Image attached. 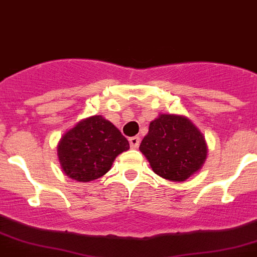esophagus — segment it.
Here are the masks:
<instances>
[{
  "instance_id": "obj_1",
  "label": "esophagus",
  "mask_w": 257,
  "mask_h": 257,
  "mask_svg": "<svg viewBox=\"0 0 257 257\" xmlns=\"http://www.w3.org/2000/svg\"><path fill=\"white\" fill-rule=\"evenodd\" d=\"M128 142H130V146L132 148H137L140 146V142H141V139L137 136H134V137H130L128 139Z\"/></svg>"
}]
</instances>
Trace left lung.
Returning <instances> with one entry per match:
<instances>
[{"mask_svg":"<svg viewBox=\"0 0 257 257\" xmlns=\"http://www.w3.org/2000/svg\"><path fill=\"white\" fill-rule=\"evenodd\" d=\"M140 151L162 178L183 182L199 171L207 158L200 131L184 116L162 113L150 123Z\"/></svg>","mask_w":257,"mask_h":257,"instance_id":"8db88e82","label":"left lung"}]
</instances>
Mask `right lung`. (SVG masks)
I'll list each match as a JSON object with an SVG mask.
<instances>
[{
	"label": "right lung",
	"mask_w": 257,
	"mask_h": 257,
	"mask_svg": "<svg viewBox=\"0 0 257 257\" xmlns=\"http://www.w3.org/2000/svg\"><path fill=\"white\" fill-rule=\"evenodd\" d=\"M128 148L126 137L110 121L95 115L80 121L62 137L58 157L68 177L90 182L107 173L113 160Z\"/></svg>",
	"instance_id": "1"
}]
</instances>
